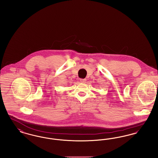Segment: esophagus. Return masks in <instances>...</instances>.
Wrapping results in <instances>:
<instances>
[{
    "mask_svg": "<svg viewBox=\"0 0 158 158\" xmlns=\"http://www.w3.org/2000/svg\"><path fill=\"white\" fill-rule=\"evenodd\" d=\"M80 81H81V83H85L86 82V79H81L80 80Z\"/></svg>",
    "mask_w": 158,
    "mask_h": 158,
    "instance_id": "esophagus-1",
    "label": "esophagus"
}]
</instances>
